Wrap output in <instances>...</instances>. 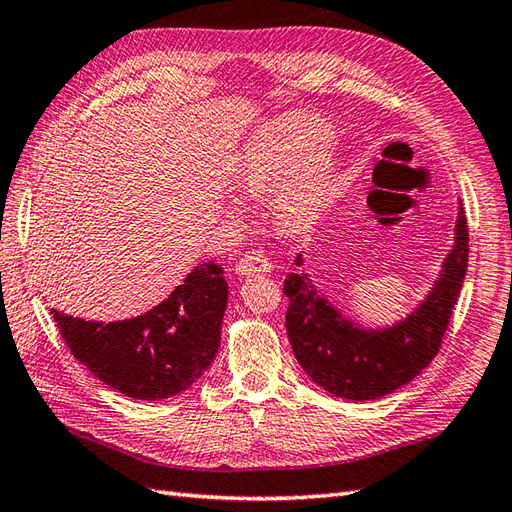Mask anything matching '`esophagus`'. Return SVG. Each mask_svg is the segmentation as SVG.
<instances>
[{
    "label": "esophagus",
    "instance_id": "esophagus-1",
    "mask_svg": "<svg viewBox=\"0 0 512 512\" xmlns=\"http://www.w3.org/2000/svg\"><path fill=\"white\" fill-rule=\"evenodd\" d=\"M272 270L270 259L259 253V251H248L244 253L240 259H237L235 264V272L242 277H253V275H268Z\"/></svg>",
    "mask_w": 512,
    "mask_h": 512
}]
</instances>
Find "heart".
Here are the masks:
<instances>
[{"label": "heart", "instance_id": "heart-1", "mask_svg": "<svg viewBox=\"0 0 512 512\" xmlns=\"http://www.w3.org/2000/svg\"><path fill=\"white\" fill-rule=\"evenodd\" d=\"M325 122L292 115L270 126L246 146L233 185L248 196L275 189V216L283 229L305 231L320 218L334 194L336 163Z\"/></svg>", "mask_w": 512, "mask_h": 512}]
</instances>
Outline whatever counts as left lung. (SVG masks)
Wrapping results in <instances>:
<instances>
[{
	"instance_id": "obj_1",
	"label": "left lung",
	"mask_w": 512,
	"mask_h": 512,
	"mask_svg": "<svg viewBox=\"0 0 512 512\" xmlns=\"http://www.w3.org/2000/svg\"><path fill=\"white\" fill-rule=\"evenodd\" d=\"M469 261V229L460 205L456 237L441 277L406 320L388 329H362L316 292L307 275H288L285 327L296 360L320 388L336 397L371 401L412 382L441 349ZM301 255L296 266H301Z\"/></svg>"
}]
</instances>
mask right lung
<instances>
[{
	"label": "right lung",
	"instance_id": "add662e5",
	"mask_svg": "<svg viewBox=\"0 0 512 512\" xmlns=\"http://www.w3.org/2000/svg\"><path fill=\"white\" fill-rule=\"evenodd\" d=\"M229 283L205 261L150 312L117 323H95L52 310L78 362L130 399L178 395L207 371L220 347Z\"/></svg>",
	"mask_w": 512,
	"mask_h": 512
}]
</instances>
